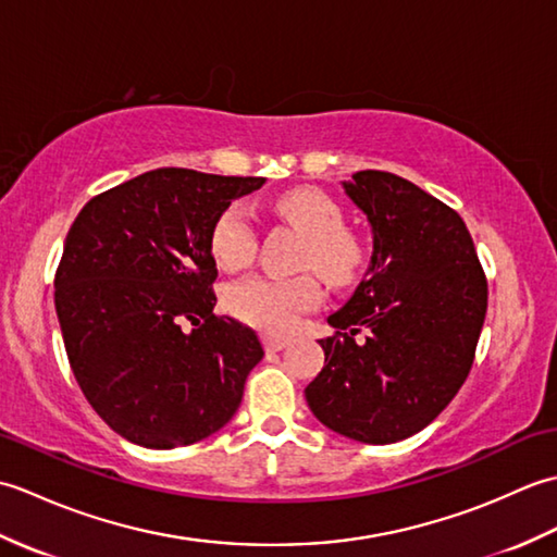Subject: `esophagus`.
<instances>
[{"instance_id": "1", "label": "esophagus", "mask_w": 557, "mask_h": 557, "mask_svg": "<svg viewBox=\"0 0 557 557\" xmlns=\"http://www.w3.org/2000/svg\"><path fill=\"white\" fill-rule=\"evenodd\" d=\"M263 345L268 351H280L289 345V339L280 335H263Z\"/></svg>"}]
</instances>
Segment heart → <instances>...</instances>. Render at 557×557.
<instances>
[{"instance_id":"heart-1","label":"heart","mask_w":557,"mask_h":557,"mask_svg":"<svg viewBox=\"0 0 557 557\" xmlns=\"http://www.w3.org/2000/svg\"><path fill=\"white\" fill-rule=\"evenodd\" d=\"M275 208L306 236L304 268H313L333 285H345L357 277L363 248L357 236L342 230V210L333 198L315 188H294L275 200ZM210 248L218 263L227 270H239L253 258L256 230L246 206L232 203L220 212L210 234ZM318 299L321 285L313 275H248L227 289V306L239 321L272 333L292 327L297 315L315 306Z\"/></svg>"}]
</instances>
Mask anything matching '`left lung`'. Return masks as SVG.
<instances>
[{"mask_svg":"<svg viewBox=\"0 0 557 557\" xmlns=\"http://www.w3.org/2000/svg\"><path fill=\"white\" fill-rule=\"evenodd\" d=\"M342 188L371 224L373 253L327 315L337 333L318 339L325 366L304 395L330 431L387 445L423 431L467 381L488 285L465 220L417 184L363 170Z\"/></svg>","mask_w":557,"mask_h":557,"instance_id":"8db88e82","label":"left lung"}]
</instances>
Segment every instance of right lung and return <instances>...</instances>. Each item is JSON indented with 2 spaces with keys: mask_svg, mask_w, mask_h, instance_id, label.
<instances>
[{
  "mask_svg": "<svg viewBox=\"0 0 557 557\" xmlns=\"http://www.w3.org/2000/svg\"><path fill=\"white\" fill-rule=\"evenodd\" d=\"M263 184L160 168L90 198L71 224L54 277L66 357L90 407L128 443L194 445L239 409L263 347L248 325L212 313L210 234L232 200Z\"/></svg>",
  "mask_w": 557,
  "mask_h": 557,
  "instance_id": "obj_1",
  "label": "right lung"
}]
</instances>
